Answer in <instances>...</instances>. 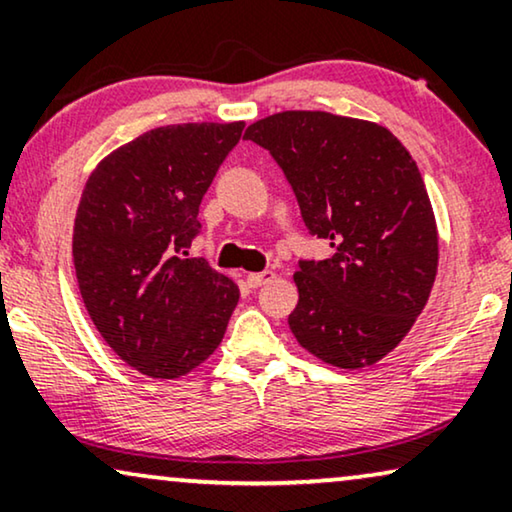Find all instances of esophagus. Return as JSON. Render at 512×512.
Segmentation results:
<instances>
[{
    "mask_svg": "<svg viewBox=\"0 0 512 512\" xmlns=\"http://www.w3.org/2000/svg\"><path fill=\"white\" fill-rule=\"evenodd\" d=\"M273 278H276V273H273V271L248 273V276H246V283H248V287H253V290H257V287H262V285H266V283H271Z\"/></svg>",
    "mask_w": 512,
    "mask_h": 512,
    "instance_id": "1",
    "label": "esophagus"
}]
</instances>
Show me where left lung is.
<instances>
[{
	"label": "left lung",
	"mask_w": 512,
	"mask_h": 512,
	"mask_svg": "<svg viewBox=\"0 0 512 512\" xmlns=\"http://www.w3.org/2000/svg\"><path fill=\"white\" fill-rule=\"evenodd\" d=\"M243 139L269 150L308 232L334 248L294 273V338L338 369L380 362L415 325L438 271L434 208L415 160L387 127L327 111L273 113Z\"/></svg>",
	"instance_id": "obj_1"
}]
</instances>
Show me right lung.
I'll return each instance as SVG.
<instances>
[{"instance_id":"right-lung-1","label":"right lung","mask_w":512,"mask_h":512,"mask_svg":"<svg viewBox=\"0 0 512 512\" xmlns=\"http://www.w3.org/2000/svg\"><path fill=\"white\" fill-rule=\"evenodd\" d=\"M246 122L150 129L92 171L74 220V269L92 325L127 366L157 380L204 364L225 336L239 287L183 257L201 199Z\"/></svg>"}]
</instances>
